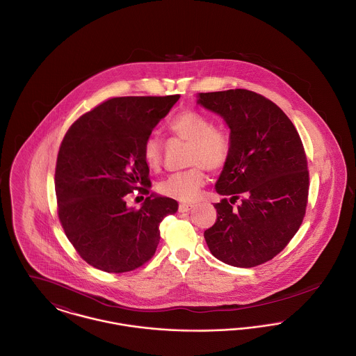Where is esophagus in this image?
I'll use <instances>...</instances> for the list:
<instances>
[{
	"label": "esophagus",
	"instance_id": "esophagus-1",
	"mask_svg": "<svg viewBox=\"0 0 356 356\" xmlns=\"http://www.w3.org/2000/svg\"><path fill=\"white\" fill-rule=\"evenodd\" d=\"M193 208V204L181 203L179 205V212H188Z\"/></svg>",
	"mask_w": 356,
	"mask_h": 356
}]
</instances>
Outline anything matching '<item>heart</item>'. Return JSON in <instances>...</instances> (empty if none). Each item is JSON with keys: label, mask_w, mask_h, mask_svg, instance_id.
Here are the masks:
<instances>
[{"label": "heart", "mask_w": 356, "mask_h": 356, "mask_svg": "<svg viewBox=\"0 0 356 356\" xmlns=\"http://www.w3.org/2000/svg\"><path fill=\"white\" fill-rule=\"evenodd\" d=\"M170 134L188 143L186 164L191 168L172 173L159 184V191L180 202H192L205 184L204 168L219 170L227 164L232 143L229 134L213 127L212 121L195 111L177 113L168 124ZM143 156L151 170H159L163 163V141L156 135L148 136L143 145Z\"/></svg>", "instance_id": "obj_1"}]
</instances>
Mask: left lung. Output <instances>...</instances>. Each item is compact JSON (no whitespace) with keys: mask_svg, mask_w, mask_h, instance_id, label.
Listing matches in <instances>:
<instances>
[{"mask_svg":"<svg viewBox=\"0 0 356 356\" xmlns=\"http://www.w3.org/2000/svg\"><path fill=\"white\" fill-rule=\"evenodd\" d=\"M197 104L225 121L232 143L215 186L231 199L215 204L207 245L225 264H263L284 250L305 218L309 177L300 136L276 104L247 89L199 93Z\"/></svg>","mask_w":356,"mask_h":356,"instance_id":"left-lung-1","label":"left lung"}]
</instances>
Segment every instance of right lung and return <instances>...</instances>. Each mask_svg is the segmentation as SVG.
I'll return each mask as SVG.
<instances>
[{
  "instance_id": "obj_1",
  "label": "right lung",
  "mask_w": 356,
  "mask_h": 356,
  "mask_svg": "<svg viewBox=\"0 0 356 356\" xmlns=\"http://www.w3.org/2000/svg\"><path fill=\"white\" fill-rule=\"evenodd\" d=\"M179 99H111L74 121L61 143L54 175L58 218L72 245L97 270L141 267L156 252L160 222L177 211L170 197L152 193L135 209L125 196L138 188L148 192L140 188L151 184L143 145Z\"/></svg>"
}]
</instances>
